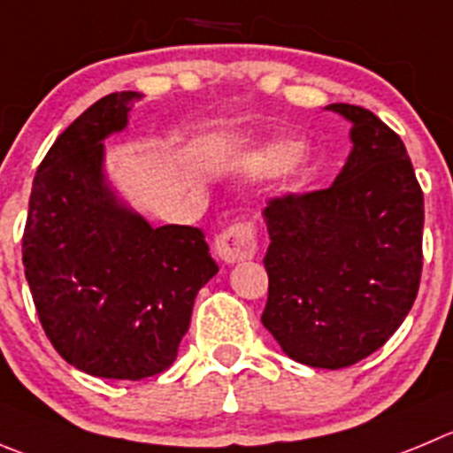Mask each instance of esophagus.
<instances>
[{"label":"esophagus","mask_w":453,"mask_h":453,"mask_svg":"<svg viewBox=\"0 0 453 453\" xmlns=\"http://www.w3.org/2000/svg\"><path fill=\"white\" fill-rule=\"evenodd\" d=\"M219 257L226 264H236V261L252 259L259 250V239H257V221L255 219H236L234 223L226 227L221 234H217Z\"/></svg>","instance_id":"34e87169"}]
</instances>
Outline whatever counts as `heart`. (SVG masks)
Instances as JSON below:
<instances>
[{"label": "heart", "instance_id": "1", "mask_svg": "<svg viewBox=\"0 0 453 453\" xmlns=\"http://www.w3.org/2000/svg\"><path fill=\"white\" fill-rule=\"evenodd\" d=\"M299 151H302L299 142L273 141L248 154L246 169L252 174H277V172H281V169H286L297 160Z\"/></svg>", "mask_w": 453, "mask_h": 453}]
</instances>
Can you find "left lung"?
Masks as SVG:
<instances>
[{
  "label": "left lung",
  "mask_w": 453,
  "mask_h": 453,
  "mask_svg": "<svg viewBox=\"0 0 453 453\" xmlns=\"http://www.w3.org/2000/svg\"><path fill=\"white\" fill-rule=\"evenodd\" d=\"M328 109L353 122V151L331 188L268 201L261 322L293 360L344 369L384 346L416 302L425 198L391 127L365 107Z\"/></svg>",
  "instance_id": "1"
}]
</instances>
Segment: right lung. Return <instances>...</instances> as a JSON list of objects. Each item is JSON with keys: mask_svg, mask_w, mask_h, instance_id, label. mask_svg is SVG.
I'll use <instances>...</instances> for the list:
<instances>
[{"mask_svg": "<svg viewBox=\"0 0 453 453\" xmlns=\"http://www.w3.org/2000/svg\"><path fill=\"white\" fill-rule=\"evenodd\" d=\"M134 91L109 93L62 131L37 167L22 261L37 317L75 369L142 380L172 366L196 293L219 273L205 234L151 227L103 183V138Z\"/></svg>", "mask_w": 453, "mask_h": 453, "instance_id": "obj_1", "label": "right lung"}]
</instances>
